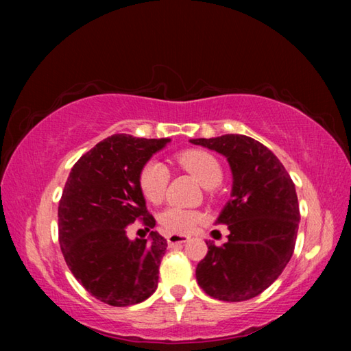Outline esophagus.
I'll list each match as a JSON object with an SVG mask.
<instances>
[{
    "label": "esophagus",
    "instance_id": "obj_1",
    "mask_svg": "<svg viewBox=\"0 0 351 351\" xmlns=\"http://www.w3.org/2000/svg\"><path fill=\"white\" fill-rule=\"evenodd\" d=\"M189 241V237H184V235H176V234H171L167 237V243L170 247L178 246V245H182V243H187Z\"/></svg>",
    "mask_w": 351,
    "mask_h": 351
}]
</instances>
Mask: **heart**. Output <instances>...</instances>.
Returning <instances> with one entry per match:
<instances>
[{
  "mask_svg": "<svg viewBox=\"0 0 351 351\" xmlns=\"http://www.w3.org/2000/svg\"><path fill=\"white\" fill-rule=\"evenodd\" d=\"M176 164L182 170L197 178L204 187H215L221 182L223 169L218 159L212 153L199 148H189L175 156ZM170 173L162 162L150 161L144 165L139 175V187L144 197L150 203H161L167 193ZM204 221L203 213L182 207H169L159 217V224L169 234L186 235L193 232Z\"/></svg>",
  "mask_w": 351,
  "mask_h": 351,
  "instance_id": "1",
  "label": "heart"
}]
</instances>
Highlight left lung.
<instances>
[{"label": "left lung", "mask_w": 351, "mask_h": 351, "mask_svg": "<svg viewBox=\"0 0 351 351\" xmlns=\"http://www.w3.org/2000/svg\"><path fill=\"white\" fill-rule=\"evenodd\" d=\"M190 142L221 153L234 176L232 198L217 219L228 226V243L206 241L198 285L213 299L249 300L271 287L293 257L300 221L294 182L276 154L249 136Z\"/></svg>", "instance_id": "obj_1"}]
</instances>
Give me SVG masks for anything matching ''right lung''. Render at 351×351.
Here are the masks:
<instances>
[{"instance_id": "obj_1", "label": "right lung", "mask_w": 351, "mask_h": 351, "mask_svg": "<svg viewBox=\"0 0 351 351\" xmlns=\"http://www.w3.org/2000/svg\"><path fill=\"white\" fill-rule=\"evenodd\" d=\"M170 139L112 134L74 164L58 203V241L64 261L88 293L111 306H130L158 288L167 240L158 232L130 240L127 226L154 218L145 207L139 175Z\"/></svg>"}]
</instances>
